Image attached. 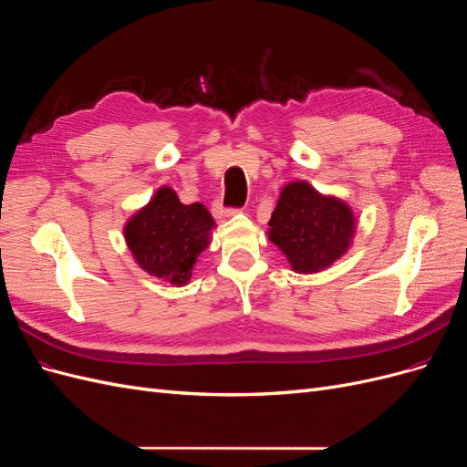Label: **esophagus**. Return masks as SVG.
Returning a JSON list of instances; mask_svg holds the SVG:
<instances>
[{
    "mask_svg": "<svg viewBox=\"0 0 467 467\" xmlns=\"http://www.w3.org/2000/svg\"><path fill=\"white\" fill-rule=\"evenodd\" d=\"M236 212H240L238 207H224L223 203H217V205H215V215H217L219 219H223V217H231V215H234Z\"/></svg>",
    "mask_w": 467,
    "mask_h": 467,
    "instance_id": "1",
    "label": "esophagus"
}]
</instances>
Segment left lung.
Listing matches in <instances>:
<instances>
[{
    "mask_svg": "<svg viewBox=\"0 0 467 467\" xmlns=\"http://www.w3.org/2000/svg\"><path fill=\"white\" fill-rule=\"evenodd\" d=\"M269 240L298 274H316L348 252L355 233L349 205L326 198L306 182L283 188L269 219Z\"/></svg>",
    "mask_w": 467,
    "mask_h": 467,
    "instance_id": "obj_1",
    "label": "left lung"
}]
</instances>
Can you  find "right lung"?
Wrapping results in <instances>:
<instances>
[{
	"label": "right lung",
	"instance_id": "obj_1",
	"mask_svg": "<svg viewBox=\"0 0 467 467\" xmlns=\"http://www.w3.org/2000/svg\"><path fill=\"white\" fill-rule=\"evenodd\" d=\"M213 224L202 203H180L176 192L164 186L128 221L124 234L135 262L147 274L186 285L195 260L209 244Z\"/></svg>",
	"mask_w": 467,
	"mask_h": 467
}]
</instances>
